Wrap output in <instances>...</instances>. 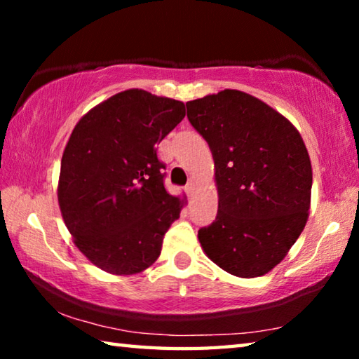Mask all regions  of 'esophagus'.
I'll list each match as a JSON object with an SVG mask.
<instances>
[{
	"mask_svg": "<svg viewBox=\"0 0 359 359\" xmlns=\"http://www.w3.org/2000/svg\"><path fill=\"white\" fill-rule=\"evenodd\" d=\"M185 190H187V193L190 194V196H191V194L194 193V180H190V182H188V185H187Z\"/></svg>",
	"mask_w": 359,
	"mask_h": 359,
	"instance_id": "34e87169",
	"label": "esophagus"
}]
</instances>
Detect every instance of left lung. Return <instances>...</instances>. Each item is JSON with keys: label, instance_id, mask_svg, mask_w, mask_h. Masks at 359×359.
Wrapping results in <instances>:
<instances>
[{"label": "left lung", "instance_id": "8db88e82", "mask_svg": "<svg viewBox=\"0 0 359 359\" xmlns=\"http://www.w3.org/2000/svg\"><path fill=\"white\" fill-rule=\"evenodd\" d=\"M214 156L218 212L198 231L204 253L236 277L264 276L287 257L309 218L312 165L299 131L255 96L222 90L187 102Z\"/></svg>", "mask_w": 359, "mask_h": 359}]
</instances>
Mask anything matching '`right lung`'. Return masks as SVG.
I'll return each instance as SVG.
<instances>
[{
	"instance_id": "add662e5",
	"label": "right lung",
	"mask_w": 359,
	"mask_h": 359,
	"mask_svg": "<svg viewBox=\"0 0 359 359\" xmlns=\"http://www.w3.org/2000/svg\"><path fill=\"white\" fill-rule=\"evenodd\" d=\"M182 101L130 88L83 115L66 144L58 205L76 247L112 276L155 263L187 204L163 185L160 144L182 118Z\"/></svg>"
}]
</instances>
